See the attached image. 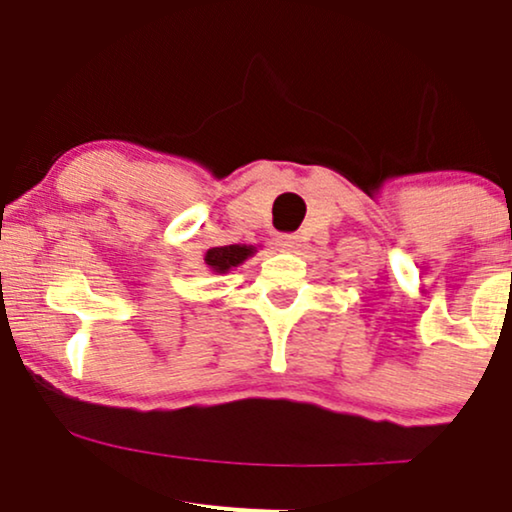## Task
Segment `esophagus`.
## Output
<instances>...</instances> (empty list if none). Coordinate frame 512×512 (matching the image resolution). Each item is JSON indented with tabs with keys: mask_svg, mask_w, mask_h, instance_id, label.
I'll return each instance as SVG.
<instances>
[{
	"mask_svg": "<svg viewBox=\"0 0 512 512\" xmlns=\"http://www.w3.org/2000/svg\"><path fill=\"white\" fill-rule=\"evenodd\" d=\"M277 245H280L282 250L294 252L299 247V237L297 235H280V237H277Z\"/></svg>",
	"mask_w": 512,
	"mask_h": 512,
	"instance_id": "34e87169",
	"label": "esophagus"
}]
</instances>
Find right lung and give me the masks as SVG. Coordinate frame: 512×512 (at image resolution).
Returning a JSON list of instances; mask_svg holds the SVG:
<instances>
[{"instance_id": "add662e5", "label": "right lung", "mask_w": 512, "mask_h": 512, "mask_svg": "<svg viewBox=\"0 0 512 512\" xmlns=\"http://www.w3.org/2000/svg\"><path fill=\"white\" fill-rule=\"evenodd\" d=\"M257 252L255 245H223V247H210L205 252V265L218 275H225L232 267H240L247 257Z\"/></svg>"}]
</instances>
